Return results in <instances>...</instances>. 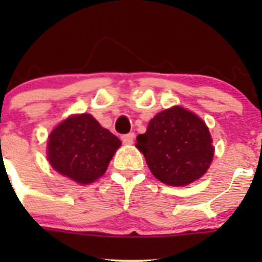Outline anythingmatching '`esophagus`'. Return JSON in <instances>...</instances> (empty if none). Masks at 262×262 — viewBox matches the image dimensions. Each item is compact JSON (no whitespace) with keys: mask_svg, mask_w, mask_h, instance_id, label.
I'll list each match as a JSON object with an SVG mask.
<instances>
[{"mask_svg":"<svg viewBox=\"0 0 262 262\" xmlns=\"http://www.w3.org/2000/svg\"><path fill=\"white\" fill-rule=\"evenodd\" d=\"M134 138H136V134L134 133H128V134H123V136H121V141H123V143H125V144L133 143Z\"/></svg>","mask_w":262,"mask_h":262,"instance_id":"34e87169","label":"esophagus"}]
</instances>
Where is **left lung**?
<instances>
[{
  "label": "left lung",
  "mask_w": 262,
  "mask_h": 262,
  "mask_svg": "<svg viewBox=\"0 0 262 262\" xmlns=\"http://www.w3.org/2000/svg\"><path fill=\"white\" fill-rule=\"evenodd\" d=\"M136 146L155 178L171 186H184L202 178L214 156L208 126L180 106L158 113L146 133L137 137Z\"/></svg>",
  "instance_id": "8db88e82"
}]
</instances>
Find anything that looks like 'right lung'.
<instances>
[{
  "mask_svg": "<svg viewBox=\"0 0 262 262\" xmlns=\"http://www.w3.org/2000/svg\"><path fill=\"white\" fill-rule=\"evenodd\" d=\"M119 146L118 137L94 116L73 115L50 133L48 160L62 175L78 184H90L104 175Z\"/></svg>",
  "mask_w": 262,
  "mask_h": 262,
  "instance_id": "right-lung-1",
  "label": "right lung"
}]
</instances>
